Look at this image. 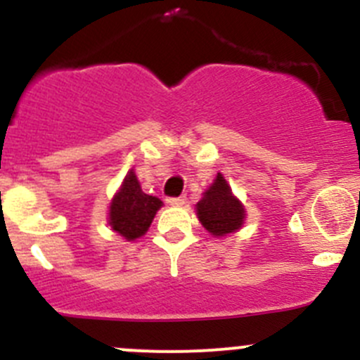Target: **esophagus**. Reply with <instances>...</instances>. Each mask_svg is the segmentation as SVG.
I'll return each instance as SVG.
<instances>
[{
    "label": "esophagus",
    "mask_w": 360,
    "mask_h": 360,
    "mask_svg": "<svg viewBox=\"0 0 360 360\" xmlns=\"http://www.w3.org/2000/svg\"><path fill=\"white\" fill-rule=\"evenodd\" d=\"M167 202H169L170 205H183V203L186 202V198H184V197H170Z\"/></svg>",
    "instance_id": "esophagus-1"
}]
</instances>
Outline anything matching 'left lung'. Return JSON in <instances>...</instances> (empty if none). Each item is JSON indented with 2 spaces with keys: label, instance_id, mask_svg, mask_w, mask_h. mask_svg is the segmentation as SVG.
<instances>
[{
  "label": "left lung",
  "instance_id": "left-lung-1",
  "mask_svg": "<svg viewBox=\"0 0 360 360\" xmlns=\"http://www.w3.org/2000/svg\"><path fill=\"white\" fill-rule=\"evenodd\" d=\"M197 214L203 228L216 237L237 231L245 217L244 207L233 197L221 174H217L209 190L203 193L202 200L197 203Z\"/></svg>",
  "mask_w": 360,
  "mask_h": 360
}]
</instances>
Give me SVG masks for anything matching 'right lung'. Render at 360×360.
<instances>
[{
    "mask_svg": "<svg viewBox=\"0 0 360 360\" xmlns=\"http://www.w3.org/2000/svg\"><path fill=\"white\" fill-rule=\"evenodd\" d=\"M160 207L162 200L144 193L136 174L129 172L111 202L110 224L127 240H134L146 233Z\"/></svg>",
    "mask_w": 360,
    "mask_h": 360,
    "instance_id": "add662e5",
    "label": "right lung"
}]
</instances>
